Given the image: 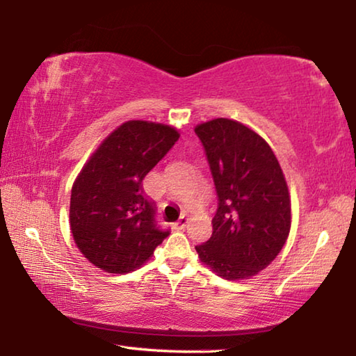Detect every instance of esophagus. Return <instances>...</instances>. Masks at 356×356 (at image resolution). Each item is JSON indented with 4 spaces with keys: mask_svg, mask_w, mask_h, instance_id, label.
Segmentation results:
<instances>
[{
    "mask_svg": "<svg viewBox=\"0 0 356 356\" xmlns=\"http://www.w3.org/2000/svg\"><path fill=\"white\" fill-rule=\"evenodd\" d=\"M186 225H188V218H186V216H180V218L174 222V227L179 229V231H182V229L186 227Z\"/></svg>",
    "mask_w": 356,
    "mask_h": 356,
    "instance_id": "34e87169",
    "label": "esophagus"
}]
</instances>
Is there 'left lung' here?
Here are the masks:
<instances>
[{
    "instance_id": "8db88e82",
    "label": "left lung",
    "mask_w": 356,
    "mask_h": 356,
    "mask_svg": "<svg viewBox=\"0 0 356 356\" xmlns=\"http://www.w3.org/2000/svg\"><path fill=\"white\" fill-rule=\"evenodd\" d=\"M218 207L212 237L195 246L201 261L226 280L257 275L278 256L291 229V197L273 150L231 119L197 125Z\"/></svg>"
}]
</instances>
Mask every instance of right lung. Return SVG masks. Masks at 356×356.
<instances>
[{"instance_id":"right-lung-1","label":"right lung","mask_w":356,"mask_h":356,"mask_svg":"<svg viewBox=\"0 0 356 356\" xmlns=\"http://www.w3.org/2000/svg\"><path fill=\"white\" fill-rule=\"evenodd\" d=\"M179 140L172 127L144 120L120 125L95 150L70 196V229L78 248L108 273H129L170 236L156 221L143 179Z\"/></svg>"}]
</instances>
